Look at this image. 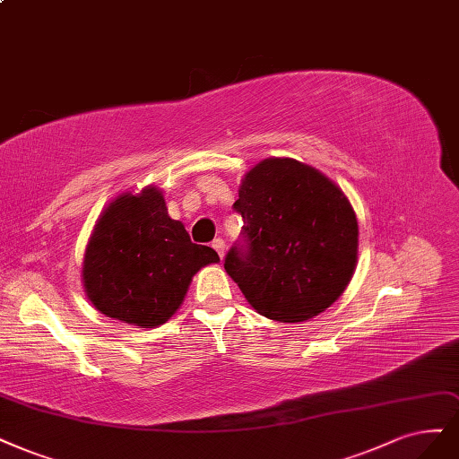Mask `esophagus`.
<instances>
[{
  "mask_svg": "<svg viewBox=\"0 0 459 459\" xmlns=\"http://www.w3.org/2000/svg\"><path fill=\"white\" fill-rule=\"evenodd\" d=\"M212 248L218 252L220 258H224V250H226V245H224V241H222V239H214V241H212Z\"/></svg>",
  "mask_w": 459,
  "mask_h": 459,
  "instance_id": "obj_1",
  "label": "esophagus"
}]
</instances>
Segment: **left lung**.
I'll return each mask as SVG.
<instances>
[{
    "label": "left lung",
    "instance_id": "obj_1",
    "mask_svg": "<svg viewBox=\"0 0 459 459\" xmlns=\"http://www.w3.org/2000/svg\"><path fill=\"white\" fill-rule=\"evenodd\" d=\"M233 209L243 241L224 267L260 315L302 323L342 296L357 265L359 226L350 199L323 172L270 157L247 172Z\"/></svg>",
    "mask_w": 459,
    "mask_h": 459
}]
</instances>
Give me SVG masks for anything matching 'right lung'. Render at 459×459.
I'll use <instances>...</instances> for the list:
<instances>
[{
  "label": "right lung",
  "mask_w": 459,
  "mask_h": 459,
  "mask_svg": "<svg viewBox=\"0 0 459 459\" xmlns=\"http://www.w3.org/2000/svg\"><path fill=\"white\" fill-rule=\"evenodd\" d=\"M220 262L167 212L160 187L121 194L94 224L83 258V287L106 317L153 328L177 313L201 267Z\"/></svg>",
  "instance_id": "obj_1"
}]
</instances>
